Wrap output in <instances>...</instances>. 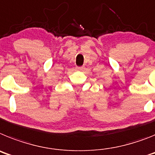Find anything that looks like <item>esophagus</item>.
<instances>
[{
    "instance_id": "34e87169",
    "label": "esophagus",
    "mask_w": 155,
    "mask_h": 155,
    "mask_svg": "<svg viewBox=\"0 0 155 155\" xmlns=\"http://www.w3.org/2000/svg\"><path fill=\"white\" fill-rule=\"evenodd\" d=\"M76 69H78V70H83V67H76Z\"/></svg>"
}]
</instances>
